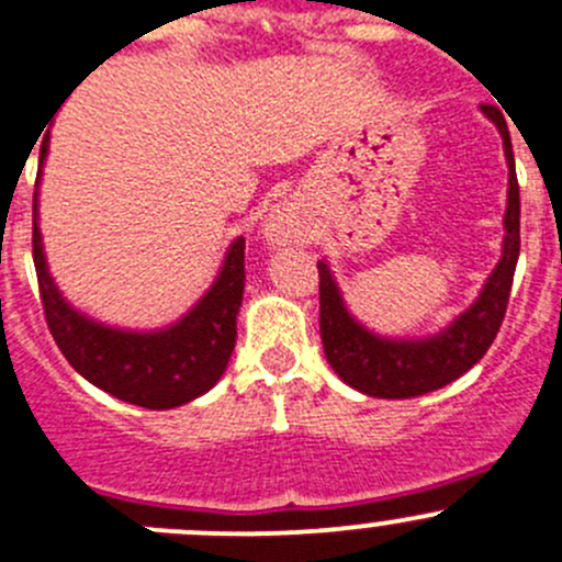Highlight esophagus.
Returning <instances> with one entry per match:
<instances>
[{"label":"esophagus","instance_id":"obj_1","mask_svg":"<svg viewBox=\"0 0 562 562\" xmlns=\"http://www.w3.org/2000/svg\"><path fill=\"white\" fill-rule=\"evenodd\" d=\"M266 238L271 244H296L304 241V227L291 209H277L266 222Z\"/></svg>","mask_w":562,"mask_h":562}]
</instances>
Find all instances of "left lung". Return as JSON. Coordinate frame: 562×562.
I'll return each mask as SVG.
<instances>
[{"mask_svg": "<svg viewBox=\"0 0 562 562\" xmlns=\"http://www.w3.org/2000/svg\"><path fill=\"white\" fill-rule=\"evenodd\" d=\"M483 114L503 134L505 159H508V211H505L503 258L483 285L481 296L467 313H461L442 335L428 340H384L370 335L364 326L348 315L340 291L329 274V266L318 263L321 291V342L326 362L353 390L373 397H417L450 384L475 362L497 337L508 310L514 285L516 260H519V181H516L514 148H510L508 123L503 109L483 103Z\"/></svg>", "mask_w": 562, "mask_h": 562, "instance_id": "left-lung-1", "label": "left lung"}]
</instances>
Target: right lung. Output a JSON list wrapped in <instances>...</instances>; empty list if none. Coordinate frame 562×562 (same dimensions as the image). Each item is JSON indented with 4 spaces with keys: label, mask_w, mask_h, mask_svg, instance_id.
Here are the masks:
<instances>
[{
    "label": "right lung",
    "mask_w": 562,
    "mask_h": 562,
    "mask_svg": "<svg viewBox=\"0 0 562 562\" xmlns=\"http://www.w3.org/2000/svg\"><path fill=\"white\" fill-rule=\"evenodd\" d=\"M48 139L41 148L46 156ZM37 216V194L32 203ZM32 258L48 331L63 357L90 384L145 408H172L194 401L220 381L236 346V315L244 299V238H236L214 288L192 313L165 331H120L68 307L43 258L41 231L32 220Z\"/></svg>",
    "instance_id": "add662e5"
}]
</instances>
